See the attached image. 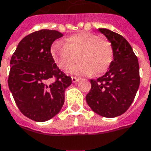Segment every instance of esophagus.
<instances>
[{
  "instance_id": "34e87169",
  "label": "esophagus",
  "mask_w": 151,
  "mask_h": 151,
  "mask_svg": "<svg viewBox=\"0 0 151 151\" xmlns=\"http://www.w3.org/2000/svg\"><path fill=\"white\" fill-rule=\"evenodd\" d=\"M79 80H80V78H78L72 77V82H73V83H77V82H78Z\"/></svg>"
}]
</instances>
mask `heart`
Listing matches in <instances>:
<instances>
[{"label":"heart","mask_w":151,"mask_h":151,"mask_svg":"<svg viewBox=\"0 0 151 151\" xmlns=\"http://www.w3.org/2000/svg\"><path fill=\"white\" fill-rule=\"evenodd\" d=\"M51 55L60 69H65L76 60L80 61L69 68L67 72L77 76L91 75L94 72L102 73L106 71L113 60L111 44L97 35L81 32L67 37L65 44L60 41L53 43Z\"/></svg>","instance_id":"obj_1"}]
</instances>
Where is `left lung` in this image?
Returning <instances> with one entry per match:
<instances>
[{"label":"left lung","instance_id":"1","mask_svg":"<svg viewBox=\"0 0 151 151\" xmlns=\"http://www.w3.org/2000/svg\"><path fill=\"white\" fill-rule=\"evenodd\" d=\"M111 44L113 60L107 73L98 79H91V88L86 102L97 114L115 117L124 114L132 104L139 87V65L129 42L106 28H99Z\"/></svg>","mask_w":151,"mask_h":151}]
</instances>
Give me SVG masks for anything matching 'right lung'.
<instances>
[{"instance_id":"1","label":"right lung","mask_w":151,"mask_h":151,"mask_svg":"<svg viewBox=\"0 0 151 151\" xmlns=\"http://www.w3.org/2000/svg\"><path fill=\"white\" fill-rule=\"evenodd\" d=\"M62 36L56 30L34 32L20 41L10 60L9 90L21 113L36 122L47 121L60 111L65 91L72 84L51 55L52 42ZM52 78L55 80L48 84Z\"/></svg>"}]
</instances>
